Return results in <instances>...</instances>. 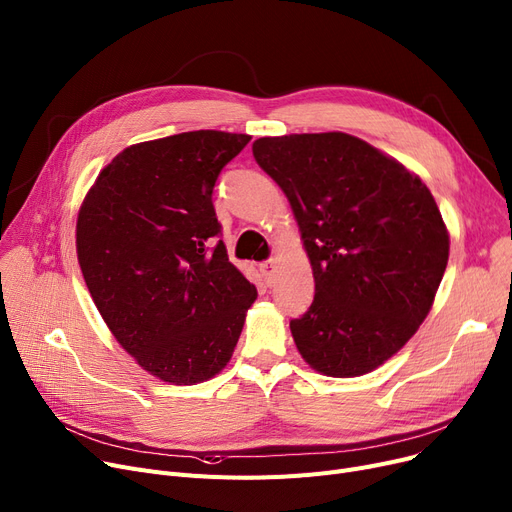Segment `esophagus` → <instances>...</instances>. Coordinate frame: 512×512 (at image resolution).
<instances>
[{"label":"esophagus","mask_w":512,"mask_h":512,"mask_svg":"<svg viewBox=\"0 0 512 512\" xmlns=\"http://www.w3.org/2000/svg\"><path fill=\"white\" fill-rule=\"evenodd\" d=\"M276 267H278V261H276V259H267V261H263V263L259 265V270H261V274H263V278H265L267 284L274 282Z\"/></svg>","instance_id":"1"}]
</instances>
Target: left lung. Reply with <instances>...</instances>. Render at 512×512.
Returning a JSON list of instances; mask_svg holds the SVG:
<instances>
[{
  "label": "left lung",
  "instance_id": "left-lung-1",
  "mask_svg": "<svg viewBox=\"0 0 512 512\" xmlns=\"http://www.w3.org/2000/svg\"><path fill=\"white\" fill-rule=\"evenodd\" d=\"M290 201L315 297L290 321L303 359L332 378L380 367L417 332L442 282L450 238L421 178L346 132L253 143Z\"/></svg>",
  "mask_w": 512,
  "mask_h": 512
}]
</instances>
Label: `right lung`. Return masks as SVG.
<instances>
[{
    "instance_id": "obj_1",
    "label": "right lung",
    "mask_w": 512,
    "mask_h": 512,
    "mask_svg": "<svg viewBox=\"0 0 512 512\" xmlns=\"http://www.w3.org/2000/svg\"><path fill=\"white\" fill-rule=\"evenodd\" d=\"M249 134L193 130L130 145L76 220V253L103 321L145 371L176 386L220 373L257 288L228 261L211 203Z\"/></svg>"
}]
</instances>
